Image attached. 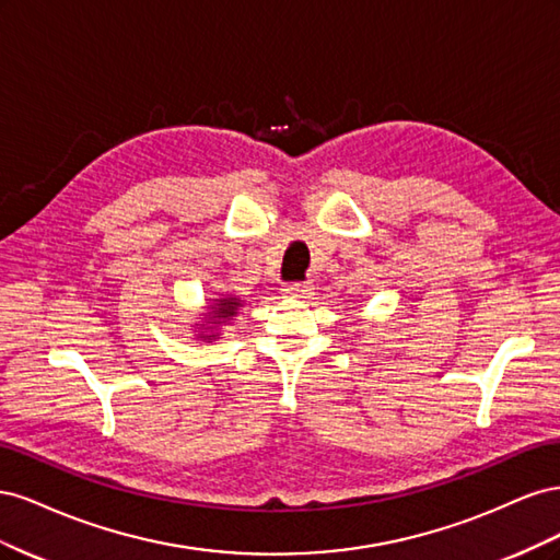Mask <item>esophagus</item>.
Listing matches in <instances>:
<instances>
[{
    "label": "esophagus",
    "mask_w": 560,
    "mask_h": 560,
    "mask_svg": "<svg viewBox=\"0 0 560 560\" xmlns=\"http://www.w3.org/2000/svg\"><path fill=\"white\" fill-rule=\"evenodd\" d=\"M284 296L290 299H311L313 296V287L308 282H294V284H287L282 290Z\"/></svg>",
    "instance_id": "obj_1"
}]
</instances>
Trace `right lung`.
<instances>
[{
    "instance_id": "1",
    "label": "right lung",
    "mask_w": 560,
    "mask_h": 560,
    "mask_svg": "<svg viewBox=\"0 0 560 560\" xmlns=\"http://www.w3.org/2000/svg\"><path fill=\"white\" fill-rule=\"evenodd\" d=\"M208 306L202 308L206 313H200L202 317H198L194 327V336L198 341H217L222 336V327H226L229 322L238 315V311L245 306V301L233 296V294H219L217 299H208Z\"/></svg>"
}]
</instances>
